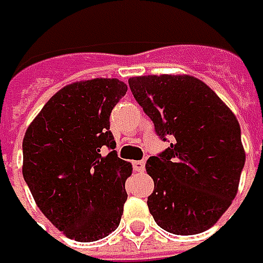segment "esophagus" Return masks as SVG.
<instances>
[{
  "mask_svg": "<svg viewBox=\"0 0 263 263\" xmlns=\"http://www.w3.org/2000/svg\"><path fill=\"white\" fill-rule=\"evenodd\" d=\"M133 168L137 173H143L145 171V161H135L133 162Z\"/></svg>",
  "mask_w": 263,
  "mask_h": 263,
  "instance_id": "1",
  "label": "esophagus"
}]
</instances>
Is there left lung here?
<instances>
[{
    "instance_id": "left-lung-1",
    "label": "left lung",
    "mask_w": 263,
    "mask_h": 263,
    "mask_svg": "<svg viewBox=\"0 0 263 263\" xmlns=\"http://www.w3.org/2000/svg\"><path fill=\"white\" fill-rule=\"evenodd\" d=\"M128 86L170 146L146 162L154 180L149 212L168 233L206 231L231 205L246 154L237 118L196 77L139 76Z\"/></svg>"
}]
</instances>
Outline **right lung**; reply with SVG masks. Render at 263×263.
<instances>
[{"label": "right lung", "mask_w": 263, "mask_h": 263, "mask_svg": "<svg viewBox=\"0 0 263 263\" xmlns=\"http://www.w3.org/2000/svg\"><path fill=\"white\" fill-rule=\"evenodd\" d=\"M126 92L118 79L67 85L26 130V184L42 214L76 241L106 237L123 215L132 164L117 157L109 116ZM102 147L111 151L105 157Z\"/></svg>", "instance_id": "1"}]
</instances>
